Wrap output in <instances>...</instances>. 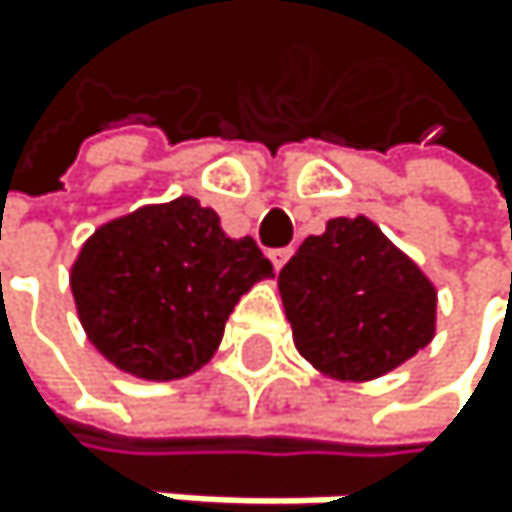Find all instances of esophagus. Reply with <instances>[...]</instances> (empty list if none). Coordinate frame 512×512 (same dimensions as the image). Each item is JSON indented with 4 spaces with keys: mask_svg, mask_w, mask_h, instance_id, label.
<instances>
[{
    "mask_svg": "<svg viewBox=\"0 0 512 512\" xmlns=\"http://www.w3.org/2000/svg\"><path fill=\"white\" fill-rule=\"evenodd\" d=\"M288 258H291V248H273V251H270V261H273L276 270H282V264H285Z\"/></svg>",
    "mask_w": 512,
    "mask_h": 512,
    "instance_id": "1",
    "label": "esophagus"
}]
</instances>
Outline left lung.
I'll use <instances>...</instances> for the list:
<instances>
[{"label":"left lung","instance_id":"left-lung-1","mask_svg":"<svg viewBox=\"0 0 512 512\" xmlns=\"http://www.w3.org/2000/svg\"><path fill=\"white\" fill-rule=\"evenodd\" d=\"M301 356L341 381L381 378L433 338L430 279L368 218H334L279 270Z\"/></svg>","mask_w":512,"mask_h":512}]
</instances>
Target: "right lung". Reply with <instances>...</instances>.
<instances>
[{"instance_id": "right-lung-1", "label": "right lung", "mask_w": 512, "mask_h": 512, "mask_svg": "<svg viewBox=\"0 0 512 512\" xmlns=\"http://www.w3.org/2000/svg\"><path fill=\"white\" fill-rule=\"evenodd\" d=\"M273 264L251 236L181 196L97 230L73 267V298L91 344L147 381L202 368L242 294Z\"/></svg>"}]
</instances>
